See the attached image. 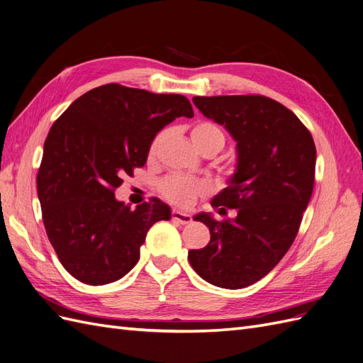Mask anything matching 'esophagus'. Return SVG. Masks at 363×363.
Here are the masks:
<instances>
[{
  "label": "esophagus",
  "instance_id": "obj_1",
  "mask_svg": "<svg viewBox=\"0 0 363 363\" xmlns=\"http://www.w3.org/2000/svg\"><path fill=\"white\" fill-rule=\"evenodd\" d=\"M172 220L178 221V223H181V225H189V223H191L193 218H191L190 214H185V213L178 211V209H173V211H172Z\"/></svg>",
  "mask_w": 363,
  "mask_h": 363
}]
</instances>
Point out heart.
Wrapping results in <instances>:
<instances>
[{
    "label": "heart",
    "mask_w": 363,
    "mask_h": 363,
    "mask_svg": "<svg viewBox=\"0 0 363 363\" xmlns=\"http://www.w3.org/2000/svg\"><path fill=\"white\" fill-rule=\"evenodd\" d=\"M164 135L166 133H160L154 138V142H152L149 147L150 155L155 154ZM190 138L194 147L201 154L205 150H213L214 154H217L225 146V134L213 122H196L190 128ZM160 190L169 202L178 206H190L199 196H203L209 191V185L201 179H191L179 177V174H173V177H169L161 182Z\"/></svg>",
    "instance_id": "1"
}]
</instances>
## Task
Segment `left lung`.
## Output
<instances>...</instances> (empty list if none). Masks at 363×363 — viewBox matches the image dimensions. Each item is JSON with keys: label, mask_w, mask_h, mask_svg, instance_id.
<instances>
[{"label": "left lung", "mask_w": 363, "mask_h": 363, "mask_svg": "<svg viewBox=\"0 0 363 363\" xmlns=\"http://www.w3.org/2000/svg\"><path fill=\"white\" fill-rule=\"evenodd\" d=\"M208 119L237 142V169L211 205L218 221L201 213L211 240L189 261L206 282L238 289L258 282L294 242L311 201L317 149L308 128L285 105L261 95L194 96Z\"/></svg>", "instance_id": "left-lung-1"}]
</instances>
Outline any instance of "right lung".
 I'll return each mask as SVG.
<instances>
[{"mask_svg": "<svg viewBox=\"0 0 363 363\" xmlns=\"http://www.w3.org/2000/svg\"><path fill=\"white\" fill-rule=\"evenodd\" d=\"M181 116H194L182 95L105 84L74 101L51 126L38 196L46 235L79 282L122 279L138 262L150 226L170 220V208L160 199L131 209L114 190L125 174L146 164L155 135Z\"/></svg>", "mask_w": 363, "mask_h": 363, "instance_id": "1", "label": "right lung"}]
</instances>
